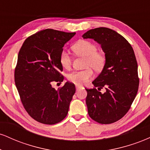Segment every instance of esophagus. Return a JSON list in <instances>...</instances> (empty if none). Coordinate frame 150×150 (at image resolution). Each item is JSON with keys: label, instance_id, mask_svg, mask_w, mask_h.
<instances>
[{"label": "esophagus", "instance_id": "34e87169", "mask_svg": "<svg viewBox=\"0 0 150 150\" xmlns=\"http://www.w3.org/2000/svg\"><path fill=\"white\" fill-rule=\"evenodd\" d=\"M75 87H76L77 90H79V89H80L81 88H82V86H80V85H76Z\"/></svg>", "mask_w": 150, "mask_h": 150}]
</instances>
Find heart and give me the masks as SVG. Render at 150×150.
<instances>
[{"instance_id": "1", "label": "heart", "mask_w": 150, "mask_h": 150, "mask_svg": "<svg viewBox=\"0 0 150 150\" xmlns=\"http://www.w3.org/2000/svg\"><path fill=\"white\" fill-rule=\"evenodd\" d=\"M73 50L76 54L85 58V66L88 68L71 72L68 74L67 78L75 85H81L92 77V71L89 68H92L95 71H100L104 68L106 58L102 53L98 52L97 46L89 41H78L73 46ZM59 60L63 68H69L71 65V56L65 50L61 51Z\"/></svg>"}]
</instances>
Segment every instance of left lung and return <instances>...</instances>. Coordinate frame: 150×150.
<instances>
[{"mask_svg":"<svg viewBox=\"0 0 150 150\" xmlns=\"http://www.w3.org/2000/svg\"><path fill=\"white\" fill-rule=\"evenodd\" d=\"M83 39H93L105 53L106 63L101 73L92 82L96 88L86 89L88 113L101 124H110L126 114L138 90L137 63L133 49L128 41L116 31L99 27L87 31Z\"/></svg>","mask_w":150,"mask_h":150,"instance_id":"obj_1","label":"left lung"}]
</instances>
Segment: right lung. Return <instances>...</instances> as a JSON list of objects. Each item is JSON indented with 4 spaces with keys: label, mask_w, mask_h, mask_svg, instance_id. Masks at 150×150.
I'll return each mask as SVG.
<instances>
[{
    "label": "right lung",
    "mask_w": 150,
    "mask_h": 150,
    "mask_svg": "<svg viewBox=\"0 0 150 150\" xmlns=\"http://www.w3.org/2000/svg\"><path fill=\"white\" fill-rule=\"evenodd\" d=\"M75 34L46 29L26 39L18 53L15 82L24 108L39 123L53 125L63 120L75 92L67 82L55 89L53 82H63L60 54Z\"/></svg>",
    "instance_id": "obj_1"
}]
</instances>
